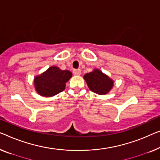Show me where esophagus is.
<instances>
[{
    "label": "esophagus",
    "mask_w": 160,
    "mask_h": 160,
    "mask_svg": "<svg viewBox=\"0 0 160 160\" xmlns=\"http://www.w3.org/2000/svg\"><path fill=\"white\" fill-rule=\"evenodd\" d=\"M73 73L75 76H79L81 74V70L80 69H76V70H73Z\"/></svg>",
    "instance_id": "1"
}]
</instances>
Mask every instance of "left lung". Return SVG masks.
<instances>
[{"label":"left lung","mask_w":160,"mask_h":160,"mask_svg":"<svg viewBox=\"0 0 160 160\" xmlns=\"http://www.w3.org/2000/svg\"><path fill=\"white\" fill-rule=\"evenodd\" d=\"M84 78L92 92L101 95L108 93L113 87V81L99 69L86 73Z\"/></svg>","instance_id":"left-lung-1"}]
</instances>
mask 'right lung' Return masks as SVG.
<instances>
[{"mask_svg": "<svg viewBox=\"0 0 160 160\" xmlns=\"http://www.w3.org/2000/svg\"><path fill=\"white\" fill-rule=\"evenodd\" d=\"M72 76L68 70H61L57 66H51L42 74L36 76L34 84L38 93L43 97H52L63 92L66 83Z\"/></svg>", "mask_w": 160, "mask_h": 160, "instance_id": "right-lung-1", "label": "right lung"}]
</instances>
